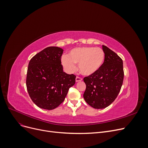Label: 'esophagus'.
Wrapping results in <instances>:
<instances>
[{
	"instance_id": "obj_1",
	"label": "esophagus",
	"mask_w": 148,
	"mask_h": 148,
	"mask_svg": "<svg viewBox=\"0 0 148 148\" xmlns=\"http://www.w3.org/2000/svg\"><path fill=\"white\" fill-rule=\"evenodd\" d=\"M82 78H80V77H76V82H81V81H82Z\"/></svg>"
}]
</instances>
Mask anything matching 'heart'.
Returning <instances> with one entry per match:
<instances>
[{"instance_id":"heart-1","label":"heart","mask_w":148,"mask_h":148,"mask_svg":"<svg viewBox=\"0 0 148 148\" xmlns=\"http://www.w3.org/2000/svg\"><path fill=\"white\" fill-rule=\"evenodd\" d=\"M105 59V53L100 47H79L74 48L68 56H63L61 63L65 70L73 73L75 65L78 64L79 72L84 76L92 75L100 70Z\"/></svg>"}]
</instances>
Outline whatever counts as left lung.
I'll list each match as a JSON object with an SVG mask.
<instances>
[{"label":"left lung","instance_id":"obj_1","mask_svg":"<svg viewBox=\"0 0 148 148\" xmlns=\"http://www.w3.org/2000/svg\"><path fill=\"white\" fill-rule=\"evenodd\" d=\"M102 49L105 59L102 67L96 73L83 78L86 86L84 99L95 109L106 108L115 101L124 77L122 59L107 46L102 45Z\"/></svg>","mask_w":148,"mask_h":148}]
</instances>
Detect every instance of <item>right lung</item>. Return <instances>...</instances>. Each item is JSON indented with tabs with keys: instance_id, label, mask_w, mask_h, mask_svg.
Segmentation results:
<instances>
[{
	"instance_id": "add662e5",
	"label": "right lung",
	"mask_w": 148,
	"mask_h": 148,
	"mask_svg": "<svg viewBox=\"0 0 148 148\" xmlns=\"http://www.w3.org/2000/svg\"><path fill=\"white\" fill-rule=\"evenodd\" d=\"M64 50L48 47L36 53L29 62L26 88L31 100L41 109L52 110L64 102L76 76L63 71L61 57Z\"/></svg>"
}]
</instances>
